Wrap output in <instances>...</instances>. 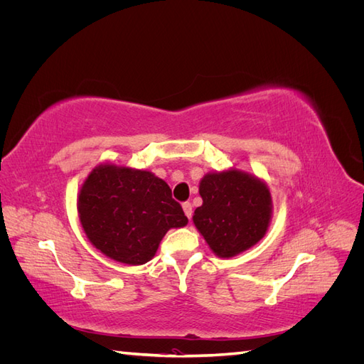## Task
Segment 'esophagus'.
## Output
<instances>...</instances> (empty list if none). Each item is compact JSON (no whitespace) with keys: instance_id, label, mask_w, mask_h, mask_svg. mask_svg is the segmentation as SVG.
I'll return each mask as SVG.
<instances>
[{"instance_id":"esophagus-1","label":"esophagus","mask_w":364,"mask_h":364,"mask_svg":"<svg viewBox=\"0 0 364 364\" xmlns=\"http://www.w3.org/2000/svg\"><path fill=\"white\" fill-rule=\"evenodd\" d=\"M182 208H183L185 215L188 217V218H191V215H193V205H191L190 202H185V203L182 205Z\"/></svg>"}]
</instances>
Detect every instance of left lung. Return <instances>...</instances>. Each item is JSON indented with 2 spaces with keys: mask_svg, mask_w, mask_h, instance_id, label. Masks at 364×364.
<instances>
[{
  "mask_svg": "<svg viewBox=\"0 0 364 364\" xmlns=\"http://www.w3.org/2000/svg\"><path fill=\"white\" fill-rule=\"evenodd\" d=\"M202 206L193 223L218 258H232L267 234L273 202L269 185L235 167L206 173L199 183Z\"/></svg>",
  "mask_w": 364,
  "mask_h": 364,
  "instance_id": "8db88e82",
  "label": "left lung"
}]
</instances>
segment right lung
<instances>
[{
	"mask_svg": "<svg viewBox=\"0 0 364 364\" xmlns=\"http://www.w3.org/2000/svg\"><path fill=\"white\" fill-rule=\"evenodd\" d=\"M77 213L90 243L127 266L150 261L170 229L188 223L167 182L151 171L111 162L87 174L77 196Z\"/></svg>",
	"mask_w": 364,
	"mask_h": 364,
	"instance_id": "add662e5",
	"label": "right lung"
}]
</instances>
